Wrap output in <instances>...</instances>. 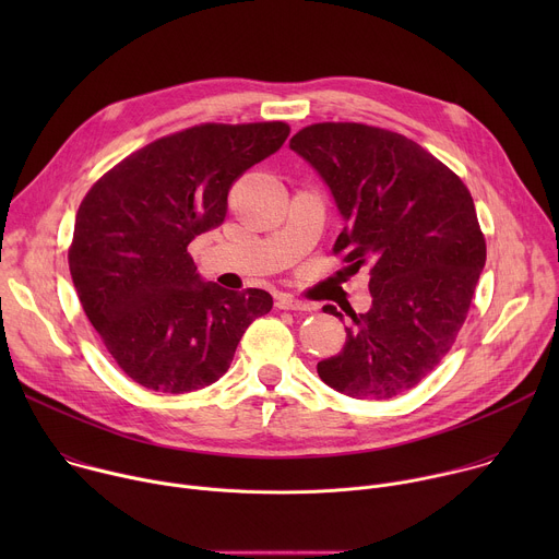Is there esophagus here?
I'll return each instance as SVG.
<instances>
[{"label": "esophagus", "instance_id": "34e87169", "mask_svg": "<svg viewBox=\"0 0 559 559\" xmlns=\"http://www.w3.org/2000/svg\"><path fill=\"white\" fill-rule=\"evenodd\" d=\"M276 307L278 309H289V311H311L313 309L309 302H302V300L294 298L292 294H281L276 298Z\"/></svg>", "mask_w": 559, "mask_h": 559}]
</instances>
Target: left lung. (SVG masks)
Wrapping results in <instances>:
<instances>
[{
	"instance_id": "1",
	"label": "left lung",
	"mask_w": 559,
	"mask_h": 559,
	"mask_svg": "<svg viewBox=\"0 0 559 559\" xmlns=\"http://www.w3.org/2000/svg\"><path fill=\"white\" fill-rule=\"evenodd\" d=\"M289 147L325 179L347 221L332 252L371 274V309H349L347 343L318 362V376L360 401H386L431 373L466 321L487 261L471 192L423 145L376 126L311 123Z\"/></svg>"
}]
</instances>
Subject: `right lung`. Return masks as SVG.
Here are the masks:
<instances>
[{"label":"right lung","instance_id":"1","mask_svg":"<svg viewBox=\"0 0 559 559\" xmlns=\"http://www.w3.org/2000/svg\"><path fill=\"white\" fill-rule=\"evenodd\" d=\"M285 121L201 123L110 168L79 205L68 265L88 321L134 382L186 393L218 380L272 309L265 289L203 283L188 252L218 227L227 194L287 139Z\"/></svg>","mask_w":559,"mask_h":559}]
</instances>
